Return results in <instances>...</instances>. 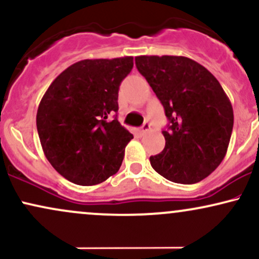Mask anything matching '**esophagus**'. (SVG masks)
<instances>
[{
	"label": "esophagus",
	"mask_w": 259,
	"mask_h": 259,
	"mask_svg": "<svg viewBox=\"0 0 259 259\" xmlns=\"http://www.w3.org/2000/svg\"><path fill=\"white\" fill-rule=\"evenodd\" d=\"M150 129H151V124H150V121H145L144 125L141 126V130H140V132H141V134H146Z\"/></svg>",
	"instance_id": "esophagus-1"
}]
</instances>
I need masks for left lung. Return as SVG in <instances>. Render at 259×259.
<instances>
[{"mask_svg": "<svg viewBox=\"0 0 259 259\" xmlns=\"http://www.w3.org/2000/svg\"><path fill=\"white\" fill-rule=\"evenodd\" d=\"M138 70L164 108L165 146L150 157L165 179L196 184L215 170L227 154L234 125L230 100L209 70L183 56H139Z\"/></svg>", "mask_w": 259, "mask_h": 259, "instance_id": "left-lung-1", "label": "left lung"}]
</instances>
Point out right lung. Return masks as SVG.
<instances>
[{
    "label": "right lung",
    "instance_id": "right-lung-1",
    "mask_svg": "<svg viewBox=\"0 0 259 259\" xmlns=\"http://www.w3.org/2000/svg\"><path fill=\"white\" fill-rule=\"evenodd\" d=\"M133 59L76 62L53 80L38 105L45 156L76 185H96L119 170L133 134L117 119L118 91Z\"/></svg>",
    "mask_w": 259,
    "mask_h": 259
}]
</instances>
